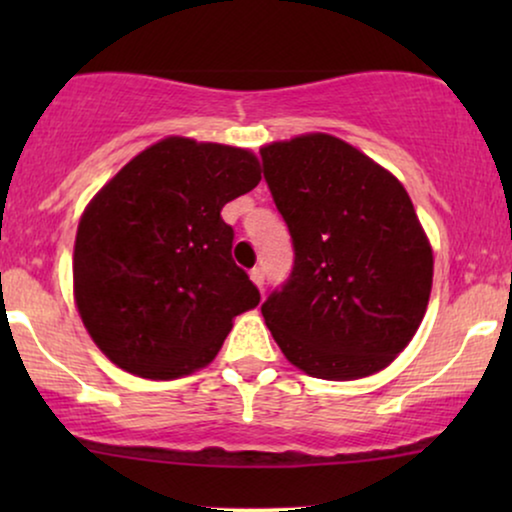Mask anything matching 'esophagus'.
I'll use <instances>...</instances> for the list:
<instances>
[{
    "label": "esophagus",
    "instance_id": "esophagus-1",
    "mask_svg": "<svg viewBox=\"0 0 512 512\" xmlns=\"http://www.w3.org/2000/svg\"><path fill=\"white\" fill-rule=\"evenodd\" d=\"M249 277H251V282L258 286V289H263V284H265V270L263 268H254L249 272Z\"/></svg>",
    "mask_w": 512,
    "mask_h": 512
}]
</instances>
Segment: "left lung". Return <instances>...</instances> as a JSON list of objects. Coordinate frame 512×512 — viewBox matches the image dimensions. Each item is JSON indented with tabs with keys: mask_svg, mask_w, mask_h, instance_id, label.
<instances>
[{
	"mask_svg": "<svg viewBox=\"0 0 512 512\" xmlns=\"http://www.w3.org/2000/svg\"><path fill=\"white\" fill-rule=\"evenodd\" d=\"M293 242V270L261 305L293 366L321 380L387 368L422 324L433 251L394 174L312 132L261 149Z\"/></svg>",
	"mask_w": 512,
	"mask_h": 512,
	"instance_id": "1",
	"label": "left lung"
}]
</instances>
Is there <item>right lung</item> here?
<instances>
[{
    "instance_id": "1",
    "label": "right lung",
    "mask_w": 512,
    "mask_h": 512,
    "mask_svg": "<svg viewBox=\"0 0 512 512\" xmlns=\"http://www.w3.org/2000/svg\"><path fill=\"white\" fill-rule=\"evenodd\" d=\"M258 181L247 149L167 137L90 200L76 230L74 298L118 368L149 380L205 368L237 314L258 305L221 219Z\"/></svg>"
}]
</instances>
